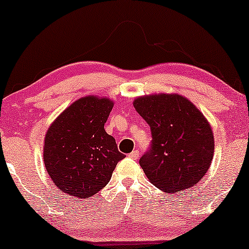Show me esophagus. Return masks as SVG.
Masks as SVG:
<instances>
[{"label": "esophagus", "instance_id": "obj_1", "mask_svg": "<svg viewBox=\"0 0 249 249\" xmlns=\"http://www.w3.org/2000/svg\"><path fill=\"white\" fill-rule=\"evenodd\" d=\"M139 151H138V149H134L133 152H131L130 154H128V157H130L131 159H133V160H137L138 158H139Z\"/></svg>", "mask_w": 249, "mask_h": 249}]
</instances>
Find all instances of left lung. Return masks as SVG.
<instances>
[{
    "mask_svg": "<svg viewBox=\"0 0 249 249\" xmlns=\"http://www.w3.org/2000/svg\"><path fill=\"white\" fill-rule=\"evenodd\" d=\"M133 107L151 127V147L139 160L149 181L167 194L199 182L214 153L213 133L203 113L178 94L142 96Z\"/></svg>",
    "mask_w": 249,
    "mask_h": 249,
    "instance_id": "1",
    "label": "left lung"
}]
</instances>
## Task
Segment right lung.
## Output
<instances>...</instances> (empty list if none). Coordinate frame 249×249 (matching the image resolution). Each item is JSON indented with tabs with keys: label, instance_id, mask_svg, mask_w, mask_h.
<instances>
[{
	"label": "right lung",
	"instance_id": "1",
	"mask_svg": "<svg viewBox=\"0 0 249 249\" xmlns=\"http://www.w3.org/2000/svg\"><path fill=\"white\" fill-rule=\"evenodd\" d=\"M113 107L109 98L86 96L71 104L47 130L45 168L68 196L89 198L103 189L125 158L104 124Z\"/></svg>",
	"mask_w": 249,
	"mask_h": 249
}]
</instances>
